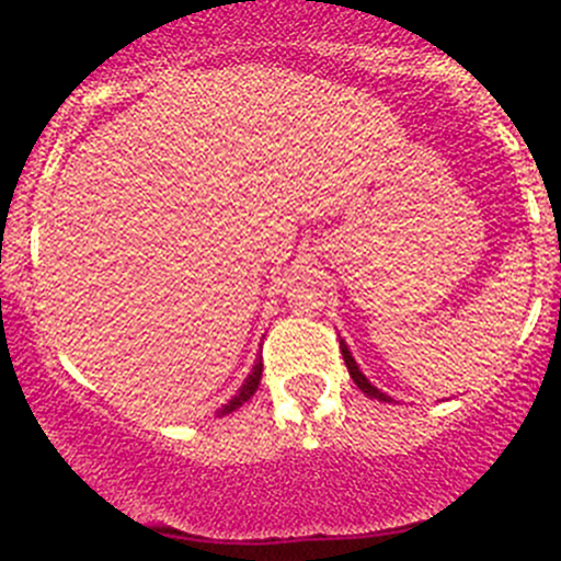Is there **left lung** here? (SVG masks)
<instances>
[{
    "label": "left lung",
    "mask_w": 561,
    "mask_h": 561,
    "mask_svg": "<svg viewBox=\"0 0 561 561\" xmlns=\"http://www.w3.org/2000/svg\"><path fill=\"white\" fill-rule=\"evenodd\" d=\"M339 347H342V355H344V364H347V371H350V377H353V382L355 386H358L360 390H364L366 396H371V399H377V401H390L386 393H382V390H377L375 386H371L369 380H366L364 375H360V369L358 366H355V360H353V355H350V350H347V344L344 342H339Z\"/></svg>",
    "instance_id": "obj_1"
}]
</instances>
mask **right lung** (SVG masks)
<instances>
[{
	"label": "right lung",
	"mask_w": 561,
	"mask_h": 561,
	"mask_svg": "<svg viewBox=\"0 0 561 561\" xmlns=\"http://www.w3.org/2000/svg\"><path fill=\"white\" fill-rule=\"evenodd\" d=\"M260 377H263V358H257V364H254V369H252V375L247 377V382L244 386H241V390H239V396H236V399H230L228 404L222 407V412H219V415H228V412H233V410H239L241 404H244V401H249L254 396V390H257V386H260Z\"/></svg>",
	"instance_id": "1"
}]
</instances>
